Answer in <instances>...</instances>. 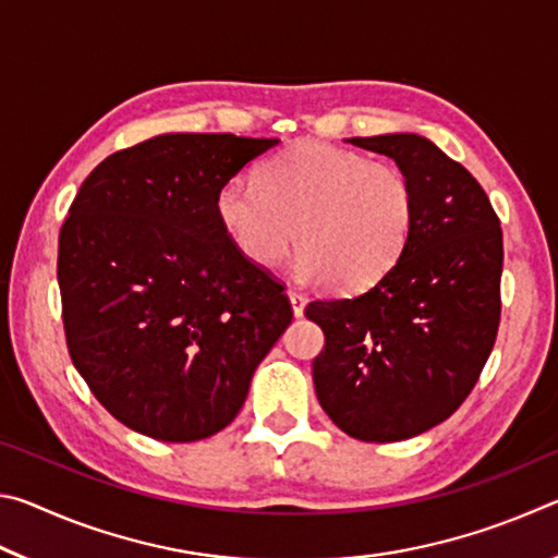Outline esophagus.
Segmentation results:
<instances>
[{"mask_svg": "<svg viewBox=\"0 0 558 558\" xmlns=\"http://www.w3.org/2000/svg\"><path fill=\"white\" fill-rule=\"evenodd\" d=\"M288 300H290V307H292V315L300 317L302 310H305V295L298 290H288Z\"/></svg>", "mask_w": 558, "mask_h": 558, "instance_id": "esophagus-1", "label": "esophagus"}]
</instances>
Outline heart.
Wrapping results in <instances>:
<instances>
[{
  "label": "heart",
  "mask_w": 558,
  "mask_h": 558,
  "mask_svg": "<svg viewBox=\"0 0 558 558\" xmlns=\"http://www.w3.org/2000/svg\"><path fill=\"white\" fill-rule=\"evenodd\" d=\"M216 216L251 266L276 268L298 235L292 276L356 292L379 282L403 256L415 192L399 167L305 140L270 157L258 184L229 179L216 194Z\"/></svg>",
  "instance_id": "b5f03b06"
}]
</instances>
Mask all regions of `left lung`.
I'll return each mask as SVG.
<instances>
[{"label": "left lung", "instance_id": "obj_1", "mask_svg": "<svg viewBox=\"0 0 558 558\" xmlns=\"http://www.w3.org/2000/svg\"><path fill=\"white\" fill-rule=\"evenodd\" d=\"M411 179L415 223L399 263L354 298L315 300L317 401L347 436L393 442L460 409L495 347L502 229L465 167L413 132L352 137Z\"/></svg>", "mask_w": 558, "mask_h": 558}]
</instances>
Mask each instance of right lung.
<instances>
[{"instance_id": "obj_1", "label": "right lung", "mask_w": 558, "mask_h": 558, "mask_svg": "<svg viewBox=\"0 0 558 558\" xmlns=\"http://www.w3.org/2000/svg\"><path fill=\"white\" fill-rule=\"evenodd\" d=\"M280 140L172 132L81 184L59 235L71 362L128 428L165 442L223 430L292 319L268 270L233 248L216 194Z\"/></svg>"}]
</instances>
